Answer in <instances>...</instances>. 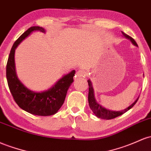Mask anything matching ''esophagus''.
Masks as SVG:
<instances>
[{
  "label": "esophagus",
  "instance_id": "obj_1",
  "mask_svg": "<svg viewBox=\"0 0 151 151\" xmlns=\"http://www.w3.org/2000/svg\"><path fill=\"white\" fill-rule=\"evenodd\" d=\"M87 75V73L84 72V70H79L78 72H77L75 75V79H79V78H83Z\"/></svg>",
  "mask_w": 151,
  "mask_h": 151
}]
</instances>
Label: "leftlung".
Listing matches in <instances>:
<instances>
[{"label":"left lung","instance_id":"obj_1","mask_svg":"<svg viewBox=\"0 0 151 151\" xmlns=\"http://www.w3.org/2000/svg\"><path fill=\"white\" fill-rule=\"evenodd\" d=\"M122 33L125 38H127V39H128L129 40H130V41H131L134 45L137 46V43L135 42V41L132 39L131 36L127 35V34H125L124 32H122ZM87 82H88V85H89L88 102H89V107H90L91 110H92V112H94V115L97 116V117H99V118L106 119V120H110V119L115 118V117L122 115V114L126 112L127 111H128L130 109H131L132 107L135 105V104L137 102V100H138V98H137L131 105L129 106L127 108L125 109V110L122 111H112V110H107V109L102 107V106L99 105V104L96 102L95 98H94V89H93V87H92V82H90V80H87Z\"/></svg>","mask_w":151,"mask_h":151}]
</instances>
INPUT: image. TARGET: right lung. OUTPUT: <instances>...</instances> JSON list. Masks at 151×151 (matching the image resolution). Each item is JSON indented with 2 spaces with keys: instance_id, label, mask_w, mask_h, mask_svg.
Returning <instances> with one entry per match:
<instances>
[{
  "instance_id": "add662e5",
  "label": "right lung",
  "mask_w": 151,
  "mask_h": 151,
  "mask_svg": "<svg viewBox=\"0 0 151 151\" xmlns=\"http://www.w3.org/2000/svg\"><path fill=\"white\" fill-rule=\"evenodd\" d=\"M34 31L45 32V30L42 27L32 26L15 41L11 48L6 65V78L10 92L19 107L33 115L50 116L57 113L64 104L68 89L74 82L73 77L75 74V70L64 76L51 88L45 92H35L24 87L16 74L15 49L25 38Z\"/></svg>"
}]
</instances>
